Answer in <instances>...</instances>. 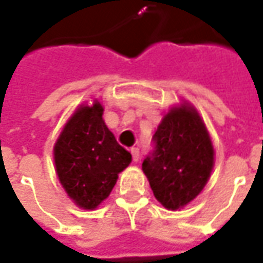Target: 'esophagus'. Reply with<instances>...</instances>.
I'll list each match as a JSON object with an SVG mask.
<instances>
[{
    "label": "esophagus",
    "instance_id": "1",
    "mask_svg": "<svg viewBox=\"0 0 263 263\" xmlns=\"http://www.w3.org/2000/svg\"><path fill=\"white\" fill-rule=\"evenodd\" d=\"M131 154H132V159H134V162H138V160H139V149L132 148Z\"/></svg>",
    "mask_w": 263,
    "mask_h": 263
}]
</instances>
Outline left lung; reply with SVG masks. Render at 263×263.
<instances>
[{
  "mask_svg": "<svg viewBox=\"0 0 263 263\" xmlns=\"http://www.w3.org/2000/svg\"><path fill=\"white\" fill-rule=\"evenodd\" d=\"M152 141L143 173L165 209H182L203 190L214 166L207 128L193 105L184 103L163 117Z\"/></svg>",
  "mask_w": 263,
  "mask_h": 263,
  "instance_id": "left-lung-1",
  "label": "left lung"
}]
</instances>
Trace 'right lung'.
Masks as SVG:
<instances>
[{"instance_id": "1", "label": "right lung", "mask_w": 263, "mask_h": 263, "mask_svg": "<svg viewBox=\"0 0 263 263\" xmlns=\"http://www.w3.org/2000/svg\"><path fill=\"white\" fill-rule=\"evenodd\" d=\"M103 105H80L54 143L56 173L79 207L92 210L108 197L131 154L117 142L103 120Z\"/></svg>"}]
</instances>
